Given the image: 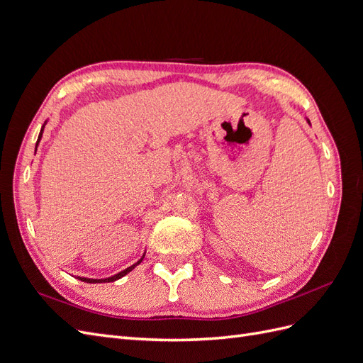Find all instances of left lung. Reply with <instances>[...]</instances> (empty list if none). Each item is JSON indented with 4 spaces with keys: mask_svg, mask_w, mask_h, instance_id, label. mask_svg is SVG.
<instances>
[{
    "mask_svg": "<svg viewBox=\"0 0 363 363\" xmlns=\"http://www.w3.org/2000/svg\"><path fill=\"white\" fill-rule=\"evenodd\" d=\"M306 121H307V124H309V125H311V121H309V119H307V118H306Z\"/></svg>",
    "mask_w": 363,
    "mask_h": 363,
    "instance_id": "1",
    "label": "left lung"
}]
</instances>
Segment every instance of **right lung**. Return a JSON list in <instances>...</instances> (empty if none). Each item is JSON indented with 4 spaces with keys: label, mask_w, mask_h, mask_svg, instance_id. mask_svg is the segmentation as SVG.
Listing matches in <instances>:
<instances>
[{
    "label": "right lung",
    "mask_w": 363,
    "mask_h": 363,
    "mask_svg": "<svg viewBox=\"0 0 363 363\" xmlns=\"http://www.w3.org/2000/svg\"><path fill=\"white\" fill-rule=\"evenodd\" d=\"M45 124H47V121H45ZM45 124H43L42 128H40V133H39V138H38V142H36V148H38L39 142H40V139H42V133H43V128H45ZM144 257H145V252H144V255H142V257L135 263V265H131V267L125 268L124 271H121V272L115 274V276H112V277H107V279H86V277H79V280L86 281V283H111V281H115V280H118V279H121V277H124L125 274H128L131 269H135V267L139 265V263H140L142 260H144Z\"/></svg>",
    "instance_id": "add662e5"
}]
</instances>
